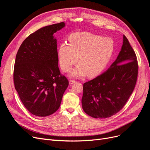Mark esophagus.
Here are the masks:
<instances>
[{
  "instance_id": "esophagus-1",
  "label": "esophagus",
  "mask_w": 150,
  "mask_h": 150,
  "mask_svg": "<svg viewBox=\"0 0 150 150\" xmlns=\"http://www.w3.org/2000/svg\"><path fill=\"white\" fill-rule=\"evenodd\" d=\"M75 83H76V81H74V80H69V83L70 85L73 84H74Z\"/></svg>"
}]
</instances>
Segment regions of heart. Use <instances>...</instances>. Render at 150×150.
<instances>
[{
	"mask_svg": "<svg viewBox=\"0 0 150 150\" xmlns=\"http://www.w3.org/2000/svg\"><path fill=\"white\" fill-rule=\"evenodd\" d=\"M115 51V42L111 38L89 33H76L69 37V44L62 43L58 49L59 62L62 71L71 72L72 78L86 75L94 77L105 69Z\"/></svg>",
	"mask_w": 150,
	"mask_h": 150,
	"instance_id": "1",
	"label": "heart"
}]
</instances>
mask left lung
Masks as SVG:
<instances>
[{"instance_id": "8db88e82", "label": "left lung", "mask_w": 150, "mask_h": 150, "mask_svg": "<svg viewBox=\"0 0 150 150\" xmlns=\"http://www.w3.org/2000/svg\"><path fill=\"white\" fill-rule=\"evenodd\" d=\"M136 54L123 35L121 51L110 69L83 84L82 107L94 118H106L123 108L137 83Z\"/></svg>"}]
</instances>
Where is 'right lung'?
I'll use <instances>...</instances> for the list:
<instances>
[{
    "label": "right lung",
    "mask_w": 150,
    "mask_h": 150,
    "mask_svg": "<svg viewBox=\"0 0 150 150\" xmlns=\"http://www.w3.org/2000/svg\"><path fill=\"white\" fill-rule=\"evenodd\" d=\"M64 22L44 27L27 38L16 54L13 82L24 106L32 114L47 116L60 107L69 81L58 67L53 34Z\"/></svg>",
    "instance_id": "right-lung-1"
}]
</instances>
